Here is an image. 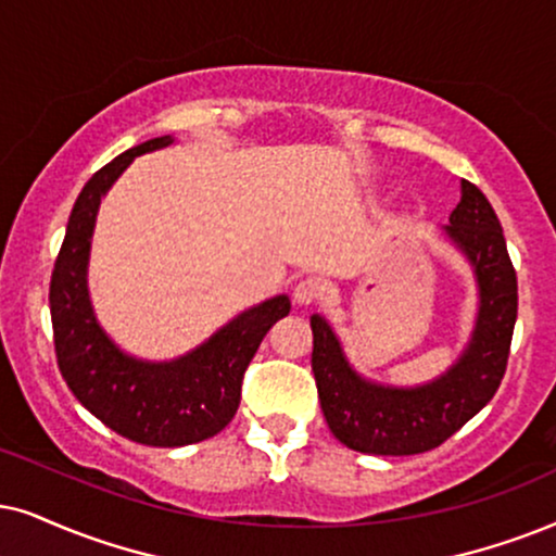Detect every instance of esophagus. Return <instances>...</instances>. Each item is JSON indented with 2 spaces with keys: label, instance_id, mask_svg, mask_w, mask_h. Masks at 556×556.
I'll list each match as a JSON object with an SVG mask.
<instances>
[{
  "label": "esophagus",
  "instance_id": "1",
  "mask_svg": "<svg viewBox=\"0 0 556 556\" xmlns=\"http://www.w3.org/2000/svg\"><path fill=\"white\" fill-rule=\"evenodd\" d=\"M323 292H326V287H323L320 279L307 277V279H302V282L294 285L292 300H294V305L307 307V305H315V302L323 298Z\"/></svg>",
  "mask_w": 556,
  "mask_h": 556
}]
</instances>
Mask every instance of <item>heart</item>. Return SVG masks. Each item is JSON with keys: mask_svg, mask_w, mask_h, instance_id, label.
Returning <instances> with one entry per match:
<instances>
[{"mask_svg": "<svg viewBox=\"0 0 556 556\" xmlns=\"http://www.w3.org/2000/svg\"><path fill=\"white\" fill-rule=\"evenodd\" d=\"M418 215H420V207H416V205H405L403 207V220H416Z\"/></svg>", "mask_w": 556, "mask_h": 556, "instance_id": "b5f03b06", "label": "heart"}]
</instances>
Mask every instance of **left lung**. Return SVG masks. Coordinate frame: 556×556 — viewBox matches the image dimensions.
<instances>
[{"label": "left lung", "mask_w": 556, "mask_h": 556, "mask_svg": "<svg viewBox=\"0 0 556 556\" xmlns=\"http://www.w3.org/2000/svg\"><path fill=\"white\" fill-rule=\"evenodd\" d=\"M444 238L467 258L477 285V315L452 367L424 384H384L351 367L339 336L311 315L313 375L323 416L341 444L362 454L431 452L475 418L501 388L518 313V285L501 220L480 189L462 179V200Z\"/></svg>", "instance_id": "8db88e82"}]
</instances>
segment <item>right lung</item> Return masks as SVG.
<instances>
[{
  "instance_id": "1",
  "label": "right lung",
  "mask_w": 556,
  "mask_h": 556,
  "mask_svg": "<svg viewBox=\"0 0 556 556\" xmlns=\"http://www.w3.org/2000/svg\"><path fill=\"white\" fill-rule=\"evenodd\" d=\"M172 143V136L146 140L112 159L84 185L68 215L51 277L55 356L68 390L115 433L168 448L205 441L233 420L245 367L266 330L290 313V298L274 294L238 313L197 349L168 362L128 354L100 326L87 279L97 213L132 159Z\"/></svg>"
}]
</instances>
